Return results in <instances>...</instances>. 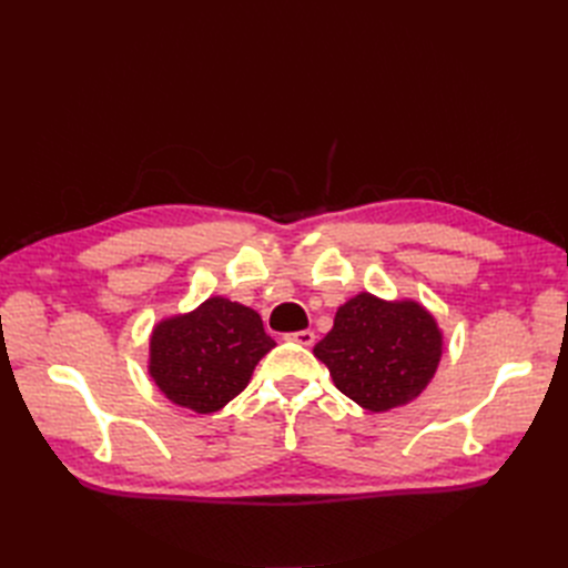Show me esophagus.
Returning <instances> with one entry per match:
<instances>
[{
    "label": "esophagus",
    "mask_w": 568,
    "mask_h": 568,
    "mask_svg": "<svg viewBox=\"0 0 568 568\" xmlns=\"http://www.w3.org/2000/svg\"><path fill=\"white\" fill-rule=\"evenodd\" d=\"M286 338H288V341H296V343H301V346H313V343H315V332H311V329H301V332L288 334Z\"/></svg>",
    "instance_id": "obj_1"
}]
</instances>
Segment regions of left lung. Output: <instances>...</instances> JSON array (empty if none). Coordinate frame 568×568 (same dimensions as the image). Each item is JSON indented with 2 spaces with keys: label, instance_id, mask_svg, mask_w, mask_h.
<instances>
[{
  "label": "left lung",
  "instance_id": "obj_1",
  "mask_svg": "<svg viewBox=\"0 0 568 568\" xmlns=\"http://www.w3.org/2000/svg\"><path fill=\"white\" fill-rule=\"evenodd\" d=\"M440 353L438 324L419 303L372 294L343 303L332 332L315 346L336 388L369 412L415 400L436 374Z\"/></svg>",
  "mask_w": 568,
  "mask_h": 568
}]
</instances>
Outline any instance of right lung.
<instances>
[{"label": "right lung", "mask_w": 568, "mask_h": 568, "mask_svg": "<svg viewBox=\"0 0 568 568\" xmlns=\"http://www.w3.org/2000/svg\"><path fill=\"white\" fill-rule=\"evenodd\" d=\"M272 348L261 315L215 296L153 329L149 374L175 405L209 415L248 386L255 365Z\"/></svg>", "instance_id": "add662e5"}]
</instances>
